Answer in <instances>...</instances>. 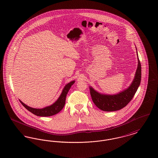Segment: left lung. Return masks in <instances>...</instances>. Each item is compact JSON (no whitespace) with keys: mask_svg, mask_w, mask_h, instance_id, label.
Returning a JSON list of instances; mask_svg holds the SVG:
<instances>
[{"mask_svg":"<svg viewBox=\"0 0 158 158\" xmlns=\"http://www.w3.org/2000/svg\"><path fill=\"white\" fill-rule=\"evenodd\" d=\"M136 54L138 56L137 49ZM138 57V67L135 72L134 80L127 88L115 94H102L89 86L90 94L92 100L97 106L103 111H115L125 107L132 99L141 83V66Z\"/></svg>","mask_w":158,"mask_h":158,"instance_id":"obj_1","label":"left lung"}]
</instances>
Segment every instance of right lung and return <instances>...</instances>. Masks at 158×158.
I'll return each instance as SVG.
<instances>
[{
    "mask_svg": "<svg viewBox=\"0 0 158 158\" xmlns=\"http://www.w3.org/2000/svg\"><path fill=\"white\" fill-rule=\"evenodd\" d=\"M74 82H75V81H73L68 83L67 85H65L62 91L61 95L56 100V101H55V102H54L52 105L46 106L45 108H41V109L31 108L25 105L24 103H23L21 100L20 101L26 109H27L29 111H30L31 112H32L35 115L40 116V117H49V116L54 115L58 114V112H60L64 108L65 103V99H66L67 94L69 89H70L71 86L74 84Z\"/></svg>",
    "mask_w": 158,
    "mask_h": 158,
    "instance_id": "obj_1",
    "label": "right lung"
}]
</instances>
